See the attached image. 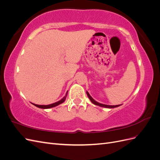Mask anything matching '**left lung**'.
I'll return each instance as SVG.
<instances>
[{"instance_id": "1", "label": "left lung", "mask_w": 160, "mask_h": 160, "mask_svg": "<svg viewBox=\"0 0 160 160\" xmlns=\"http://www.w3.org/2000/svg\"><path fill=\"white\" fill-rule=\"evenodd\" d=\"M87 94H88V98H89V99L91 100V101L92 103H93V104L95 105H99V106H101V107H103V108H117V107H119V105H104V104H101L100 103H98L96 101H95L93 98H91V95L89 94L88 92H87Z\"/></svg>"}]
</instances>
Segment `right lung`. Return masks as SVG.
<instances>
[{
    "label": "right lung",
    "mask_w": 160,
    "mask_h": 160,
    "mask_svg": "<svg viewBox=\"0 0 160 160\" xmlns=\"http://www.w3.org/2000/svg\"><path fill=\"white\" fill-rule=\"evenodd\" d=\"M67 95V93H66L65 96L64 98H62V99H61L60 101H57V102L54 103H52V104L47 105H37V104H33V105H35L36 107H37V108H41V109H49V108H54V107H55V106H57V105H59V104H61V103H63V102H64L65 100V99H66Z\"/></svg>",
    "instance_id": "1"
}]
</instances>
